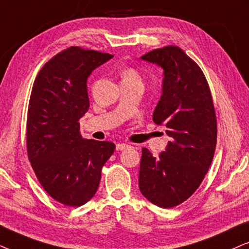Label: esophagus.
Returning a JSON list of instances; mask_svg holds the SVG:
<instances>
[{"instance_id": "34e87169", "label": "esophagus", "mask_w": 249, "mask_h": 249, "mask_svg": "<svg viewBox=\"0 0 249 249\" xmlns=\"http://www.w3.org/2000/svg\"><path fill=\"white\" fill-rule=\"evenodd\" d=\"M130 147H131V145L127 144V143H118V144H116V150L122 151V150H125V149L130 148Z\"/></svg>"}]
</instances>
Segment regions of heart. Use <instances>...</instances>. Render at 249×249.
<instances>
[{
	"label": "heart",
	"instance_id": "heart-1",
	"mask_svg": "<svg viewBox=\"0 0 249 249\" xmlns=\"http://www.w3.org/2000/svg\"><path fill=\"white\" fill-rule=\"evenodd\" d=\"M122 78L123 79H139V75L134 69L128 68V69H125V71L122 72Z\"/></svg>",
	"mask_w": 249,
	"mask_h": 249
}]
</instances>
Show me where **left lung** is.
I'll return each instance as SVG.
<instances>
[{
    "label": "left lung",
    "instance_id": "left-lung-1",
    "mask_svg": "<svg viewBox=\"0 0 249 249\" xmlns=\"http://www.w3.org/2000/svg\"><path fill=\"white\" fill-rule=\"evenodd\" d=\"M141 59L164 71L152 121L166 126L171 141L158 157L142 149L139 188L150 203L171 208L197 190L213 160L217 134L213 99L199 66L178 46L152 50Z\"/></svg>",
    "mask_w": 249,
    "mask_h": 249
}]
</instances>
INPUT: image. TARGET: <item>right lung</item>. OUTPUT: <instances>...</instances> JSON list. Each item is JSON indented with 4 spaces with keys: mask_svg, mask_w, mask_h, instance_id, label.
Returning <instances> with one entry per match:
<instances>
[{
    "mask_svg": "<svg viewBox=\"0 0 249 249\" xmlns=\"http://www.w3.org/2000/svg\"><path fill=\"white\" fill-rule=\"evenodd\" d=\"M114 57L71 46L43 66L27 114V152L39 183L53 199L82 206L94 196L101 170L115 150L109 141L86 140L79 119L90 107L91 72Z\"/></svg>",
    "mask_w": 249,
    "mask_h": 249,
    "instance_id": "obj_1",
    "label": "right lung"
}]
</instances>
